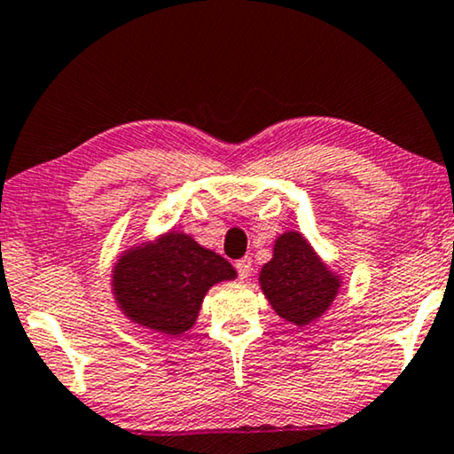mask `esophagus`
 Wrapping results in <instances>:
<instances>
[{
  "mask_svg": "<svg viewBox=\"0 0 454 454\" xmlns=\"http://www.w3.org/2000/svg\"><path fill=\"white\" fill-rule=\"evenodd\" d=\"M235 270H238V275H239V279H246L250 275V270H252V258H239L238 262H235Z\"/></svg>",
  "mask_w": 454,
  "mask_h": 454,
  "instance_id": "34e87169",
  "label": "esophagus"
}]
</instances>
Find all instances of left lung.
<instances>
[{
	"label": "left lung",
	"mask_w": 454,
	"mask_h": 454,
	"mask_svg": "<svg viewBox=\"0 0 454 454\" xmlns=\"http://www.w3.org/2000/svg\"><path fill=\"white\" fill-rule=\"evenodd\" d=\"M261 287L281 319L302 327L329 309L340 279L302 235L287 231L275 241L273 258L261 270Z\"/></svg>",
	"instance_id": "8db88e82"
}]
</instances>
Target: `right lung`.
Instances as JSON below:
<instances>
[{
	"instance_id": "1",
	"label": "right lung",
	"mask_w": 454,
	"mask_h": 454,
	"mask_svg": "<svg viewBox=\"0 0 454 454\" xmlns=\"http://www.w3.org/2000/svg\"><path fill=\"white\" fill-rule=\"evenodd\" d=\"M235 269L185 233H167L129 250L114 267V296L129 319L154 332L179 335L198 319L210 286L233 279Z\"/></svg>"
}]
</instances>
